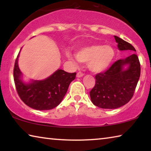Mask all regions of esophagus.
<instances>
[{
  "mask_svg": "<svg viewBox=\"0 0 151 151\" xmlns=\"http://www.w3.org/2000/svg\"><path fill=\"white\" fill-rule=\"evenodd\" d=\"M84 76V74L81 72H78L77 74H76V76H77L78 78H81V77H83Z\"/></svg>",
  "mask_w": 151,
  "mask_h": 151,
  "instance_id": "esophagus-1",
  "label": "esophagus"
}]
</instances>
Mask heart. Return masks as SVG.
<instances>
[{
  "instance_id": "b5f03b06",
  "label": "heart",
  "mask_w": 151,
  "mask_h": 151,
  "mask_svg": "<svg viewBox=\"0 0 151 151\" xmlns=\"http://www.w3.org/2000/svg\"><path fill=\"white\" fill-rule=\"evenodd\" d=\"M68 59L76 63V59L70 54ZM76 57L80 62L88 63V69L94 73L106 71L115 58V50L111 46L94 44L82 47L76 52Z\"/></svg>"
}]
</instances>
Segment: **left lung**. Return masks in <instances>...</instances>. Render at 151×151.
I'll list each match as a JSON object with an SVG mask.
<instances>
[{
	"mask_svg": "<svg viewBox=\"0 0 151 151\" xmlns=\"http://www.w3.org/2000/svg\"><path fill=\"white\" fill-rule=\"evenodd\" d=\"M119 50L136 52L130 43L114 36ZM140 75V65L134 53L116 61L104 73L95 76L96 83L90 92L92 103L102 109L121 107L132 99Z\"/></svg>",
	"mask_w": 151,
	"mask_h": 151,
	"instance_id": "1",
	"label": "left lung"
}]
</instances>
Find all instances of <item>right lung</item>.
Returning <instances> with one entry per match:
<instances>
[{
	"label": "right lung",
	"mask_w": 151,
	"mask_h": 151,
	"mask_svg": "<svg viewBox=\"0 0 151 151\" xmlns=\"http://www.w3.org/2000/svg\"><path fill=\"white\" fill-rule=\"evenodd\" d=\"M19 53L15 60L13 75L20 99L35 110L47 111L55 108L63 101L70 83L75 79L76 73L58 69L44 80H30L29 83H25L18 64Z\"/></svg>",
	"instance_id": "right-lung-1"
}]
</instances>
